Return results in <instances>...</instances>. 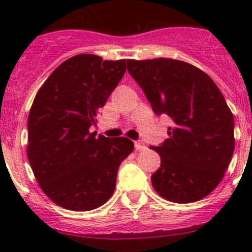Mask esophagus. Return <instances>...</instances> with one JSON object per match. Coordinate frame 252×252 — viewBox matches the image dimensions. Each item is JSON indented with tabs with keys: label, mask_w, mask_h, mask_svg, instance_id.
<instances>
[{
	"label": "esophagus",
	"mask_w": 252,
	"mask_h": 252,
	"mask_svg": "<svg viewBox=\"0 0 252 252\" xmlns=\"http://www.w3.org/2000/svg\"><path fill=\"white\" fill-rule=\"evenodd\" d=\"M134 145H135V149L139 150V151H142V150L146 149V146H145L144 141H141V140L135 141V142H134Z\"/></svg>",
	"instance_id": "1"
}]
</instances>
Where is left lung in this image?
<instances>
[{
    "label": "left lung",
    "mask_w": 252,
    "mask_h": 252,
    "mask_svg": "<svg viewBox=\"0 0 252 252\" xmlns=\"http://www.w3.org/2000/svg\"><path fill=\"white\" fill-rule=\"evenodd\" d=\"M129 74L141 86L152 111L173 126L161 146L151 175L157 194L175 204L199 201L224 177L235 146L234 117L215 81L179 60H126Z\"/></svg>",
    "instance_id": "1"
}]
</instances>
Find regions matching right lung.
I'll list each match as a JSON object with an SVG mask.
<instances>
[{
	"label": "right lung",
	"instance_id": "add662e5",
	"mask_svg": "<svg viewBox=\"0 0 252 252\" xmlns=\"http://www.w3.org/2000/svg\"><path fill=\"white\" fill-rule=\"evenodd\" d=\"M126 69V60L77 55L58 65L35 96L28 159L42 191L61 207L91 211L113 195L117 172L134 142L96 136L89 129Z\"/></svg>",
	"mask_w": 252,
	"mask_h": 252
}]
</instances>
